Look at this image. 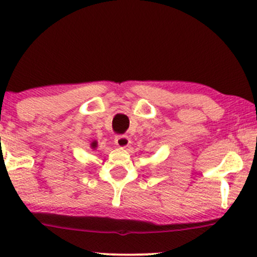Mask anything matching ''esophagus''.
Instances as JSON below:
<instances>
[{
    "mask_svg": "<svg viewBox=\"0 0 257 257\" xmlns=\"http://www.w3.org/2000/svg\"><path fill=\"white\" fill-rule=\"evenodd\" d=\"M115 144L119 148H126L130 146V143H131V141H130V138L127 136L125 135H121V136H116L115 137Z\"/></svg>",
    "mask_w": 257,
    "mask_h": 257,
    "instance_id": "1",
    "label": "esophagus"
}]
</instances>
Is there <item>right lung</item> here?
<instances>
[{
	"label": "right lung",
	"mask_w": 257,
	"mask_h": 257,
	"mask_svg": "<svg viewBox=\"0 0 257 257\" xmlns=\"http://www.w3.org/2000/svg\"><path fill=\"white\" fill-rule=\"evenodd\" d=\"M96 147H97V142H96V141H93L92 143H91V148H93V149H95Z\"/></svg>",
	"instance_id": "add662e5"
}]
</instances>
